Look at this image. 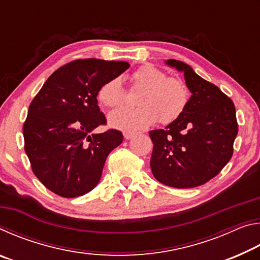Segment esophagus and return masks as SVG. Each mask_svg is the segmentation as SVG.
Wrapping results in <instances>:
<instances>
[{
	"label": "esophagus",
	"mask_w": 260,
	"mask_h": 260,
	"mask_svg": "<svg viewBox=\"0 0 260 260\" xmlns=\"http://www.w3.org/2000/svg\"><path fill=\"white\" fill-rule=\"evenodd\" d=\"M134 133H125L124 134V138L126 139V140H131L132 138H134Z\"/></svg>",
	"instance_id": "1"
}]
</instances>
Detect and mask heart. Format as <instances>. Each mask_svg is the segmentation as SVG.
<instances>
[{"label": "heart", "instance_id": "1", "mask_svg": "<svg viewBox=\"0 0 260 260\" xmlns=\"http://www.w3.org/2000/svg\"><path fill=\"white\" fill-rule=\"evenodd\" d=\"M132 89H141L136 100L140 107L119 109L110 113L109 122L113 128L132 133L140 132L160 120L171 124L187 108L189 90L181 79L167 77L151 64L139 68L131 76ZM98 99L107 108H118L125 103L126 93L119 78L104 82L98 91Z\"/></svg>", "mask_w": 260, "mask_h": 260}]
</instances>
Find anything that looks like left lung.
<instances>
[{
  "instance_id": "left-lung-1",
  "label": "left lung",
  "mask_w": 260,
  "mask_h": 260,
  "mask_svg": "<svg viewBox=\"0 0 260 260\" xmlns=\"http://www.w3.org/2000/svg\"><path fill=\"white\" fill-rule=\"evenodd\" d=\"M165 63L183 72L191 96L177 120L165 129L149 132L153 143L150 167L162 184L193 188L214 178L232 158L239 131L235 105L188 64L175 59Z\"/></svg>"
}]
</instances>
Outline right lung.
<instances>
[{
	"mask_svg": "<svg viewBox=\"0 0 260 260\" xmlns=\"http://www.w3.org/2000/svg\"><path fill=\"white\" fill-rule=\"evenodd\" d=\"M128 68L127 61H70L47 79L29 104L23 127L25 152L35 177L52 192L73 199L99 183L105 159L124 136L117 129L93 133L107 124L98 91Z\"/></svg>",
	"mask_w": 260,
	"mask_h": 260,
	"instance_id": "obj_1",
	"label": "right lung"
}]
</instances>
